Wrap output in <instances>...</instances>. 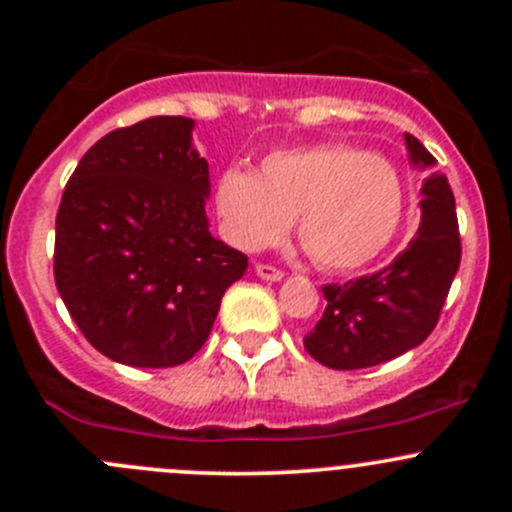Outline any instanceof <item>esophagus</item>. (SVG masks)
<instances>
[{
	"mask_svg": "<svg viewBox=\"0 0 512 512\" xmlns=\"http://www.w3.org/2000/svg\"><path fill=\"white\" fill-rule=\"evenodd\" d=\"M255 272H257V277H262V280H267V282H277L285 277V272H282L280 267L265 265V262H260V265L255 267Z\"/></svg>",
	"mask_w": 512,
	"mask_h": 512,
	"instance_id": "obj_1",
	"label": "esophagus"
}]
</instances>
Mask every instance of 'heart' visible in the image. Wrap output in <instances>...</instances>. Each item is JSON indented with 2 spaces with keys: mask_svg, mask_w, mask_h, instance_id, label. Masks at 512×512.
I'll list each match as a JSON object with an SVG mask.
<instances>
[{
  "mask_svg": "<svg viewBox=\"0 0 512 512\" xmlns=\"http://www.w3.org/2000/svg\"><path fill=\"white\" fill-rule=\"evenodd\" d=\"M227 242L260 252L287 235L292 218L317 265L347 272L374 260L404 218V188L386 158L329 146L277 151L247 173L227 168L215 183Z\"/></svg>",
  "mask_w": 512,
  "mask_h": 512,
  "instance_id": "heart-1",
  "label": "heart"
}]
</instances>
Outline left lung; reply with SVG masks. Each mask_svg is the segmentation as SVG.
Returning a JSON list of instances; mask_svg holds the SVG:
<instances>
[{
  "instance_id": "left-lung-1",
  "label": "left lung",
  "mask_w": 512,
  "mask_h": 512,
  "mask_svg": "<svg viewBox=\"0 0 512 512\" xmlns=\"http://www.w3.org/2000/svg\"><path fill=\"white\" fill-rule=\"evenodd\" d=\"M411 163L431 168L436 158L406 133ZM421 225L391 265L347 285H324V309L304 349L337 371L366 369L418 347L441 317L461 265L456 200L446 175L431 173L421 185Z\"/></svg>"
}]
</instances>
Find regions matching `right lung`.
Listing matches in <instances>:
<instances>
[{
  "label": "right lung",
  "instance_id": "right-lung-1",
  "mask_svg": "<svg viewBox=\"0 0 512 512\" xmlns=\"http://www.w3.org/2000/svg\"><path fill=\"white\" fill-rule=\"evenodd\" d=\"M193 126L153 116L106 133L61 195L56 289L91 347L118 364H185L247 270V255L210 235Z\"/></svg>",
  "mask_w": 512,
  "mask_h": 512
}]
</instances>
